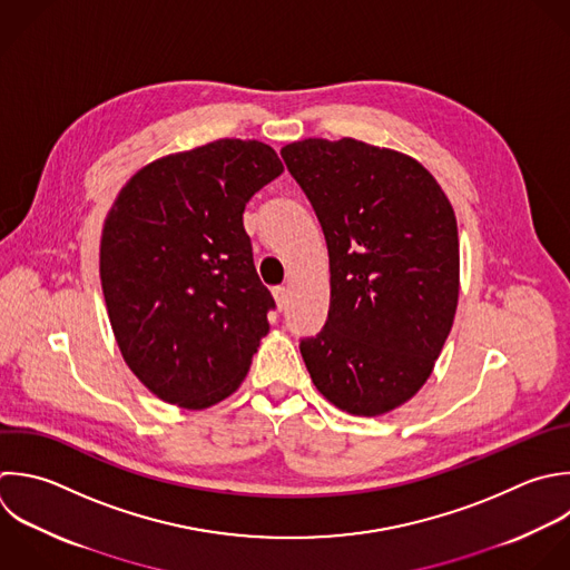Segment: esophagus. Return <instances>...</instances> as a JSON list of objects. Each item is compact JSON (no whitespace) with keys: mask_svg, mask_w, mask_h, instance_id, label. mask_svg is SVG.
Here are the masks:
<instances>
[{"mask_svg":"<svg viewBox=\"0 0 570 570\" xmlns=\"http://www.w3.org/2000/svg\"><path fill=\"white\" fill-rule=\"evenodd\" d=\"M274 298H276V305H278V309H285V305H287V287L285 285H276L274 289Z\"/></svg>","mask_w":570,"mask_h":570,"instance_id":"1","label":"esophagus"}]
</instances>
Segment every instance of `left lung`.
Instances as JSON below:
<instances>
[{"label": "left lung", "instance_id": "left-lung-1", "mask_svg": "<svg viewBox=\"0 0 570 570\" xmlns=\"http://www.w3.org/2000/svg\"><path fill=\"white\" fill-rule=\"evenodd\" d=\"M323 227L325 327L301 341L318 392L356 416L385 414L428 381L459 298L450 200L414 158L354 138L281 151Z\"/></svg>", "mask_w": 570, "mask_h": 570}]
</instances>
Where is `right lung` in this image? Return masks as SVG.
<instances>
[{
	"label": "right lung",
	"mask_w": 570,
	"mask_h": 570,
	"mask_svg": "<svg viewBox=\"0 0 570 570\" xmlns=\"http://www.w3.org/2000/svg\"><path fill=\"white\" fill-rule=\"evenodd\" d=\"M283 174L258 140H216L142 167L102 229L100 278L118 347L163 401L203 410L238 390L274 309L243 227Z\"/></svg>",
	"instance_id": "right-lung-1"
}]
</instances>
